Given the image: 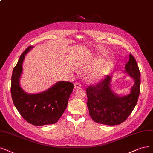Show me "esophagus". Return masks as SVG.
Here are the masks:
<instances>
[{
	"label": "esophagus",
	"mask_w": 153,
	"mask_h": 153,
	"mask_svg": "<svg viewBox=\"0 0 153 153\" xmlns=\"http://www.w3.org/2000/svg\"><path fill=\"white\" fill-rule=\"evenodd\" d=\"M81 87V84L79 82H76L74 84V88L77 89V88H80Z\"/></svg>",
	"instance_id": "obj_1"
}]
</instances>
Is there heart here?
<instances>
[{
    "label": "heart",
    "mask_w": 153,
    "mask_h": 153,
    "mask_svg": "<svg viewBox=\"0 0 153 153\" xmlns=\"http://www.w3.org/2000/svg\"><path fill=\"white\" fill-rule=\"evenodd\" d=\"M103 60L98 59L89 62L83 66V69L89 72L93 71L90 75V80L97 82L103 80L108 76L114 68V64L111 61L103 62Z\"/></svg>",
    "instance_id": "b5f03b06"
}]
</instances>
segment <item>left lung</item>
I'll use <instances>...</instances> for the list:
<instances>
[{
  "label": "left lung",
  "instance_id": "8db88e82",
  "mask_svg": "<svg viewBox=\"0 0 153 153\" xmlns=\"http://www.w3.org/2000/svg\"><path fill=\"white\" fill-rule=\"evenodd\" d=\"M125 69L135 81L129 94L120 97L114 93L110 88V75L86 88L89 114L95 122L106 126L119 125L135 108L140 93V74L137 62L131 53Z\"/></svg>",
  "mask_w": 153,
  "mask_h": 153
}]
</instances>
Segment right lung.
<instances>
[{"label": "right lung", "mask_w": 153, "mask_h": 153, "mask_svg": "<svg viewBox=\"0 0 153 153\" xmlns=\"http://www.w3.org/2000/svg\"><path fill=\"white\" fill-rule=\"evenodd\" d=\"M33 47H28L22 53L11 77L10 92L14 106L28 123L41 126L57 122L67 108L74 84L59 81L47 91L38 94H27L20 86L19 79L25 55Z\"/></svg>", "instance_id": "add662e5"}]
</instances>
